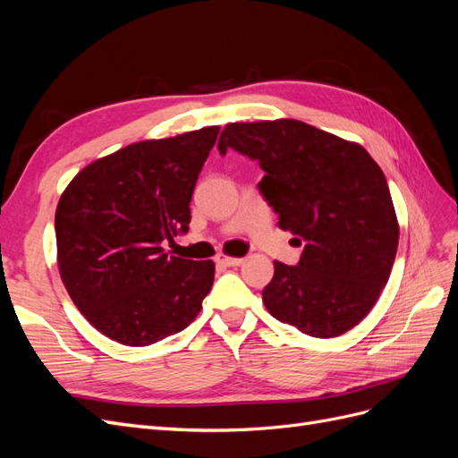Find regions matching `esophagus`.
<instances>
[{
    "label": "esophagus",
    "instance_id": "obj_1",
    "mask_svg": "<svg viewBox=\"0 0 458 458\" xmlns=\"http://www.w3.org/2000/svg\"><path fill=\"white\" fill-rule=\"evenodd\" d=\"M216 261L221 263V266H225V267H237V266H241V263L244 261V258H233V256L219 254V256L216 258Z\"/></svg>",
    "mask_w": 458,
    "mask_h": 458
}]
</instances>
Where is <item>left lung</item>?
Wrapping results in <instances>:
<instances>
[{"instance_id": "1", "label": "left lung", "mask_w": 458, "mask_h": 458, "mask_svg": "<svg viewBox=\"0 0 458 458\" xmlns=\"http://www.w3.org/2000/svg\"><path fill=\"white\" fill-rule=\"evenodd\" d=\"M217 148L259 162L261 195L293 244H303L298 266L273 263L263 306L315 338L361 323L390 279L399 242L380 165L359 143L293 118L227 123Z\"/></svg>"}]
</instances>
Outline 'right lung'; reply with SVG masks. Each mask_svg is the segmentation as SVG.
<instances>
[{
  "instance_id": "obj_1",
  "label": "right lung",
  "mask_w": 458,
  "mask_h": 458,
  "mask_svg": "<svg viewBox=\"0 0 458 458\" xmlns=\"http://www.w3.org/2000/svg\"><path fill=\"white\" fill-rule=\"evenodd\" d=\"M219 126L131 143L80 170L55 212L57 263L74 306L106 338L150 345L195 321L212 259L164 252L189 231L191 197Z\"/></svg>"
}]
</instances>
